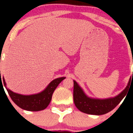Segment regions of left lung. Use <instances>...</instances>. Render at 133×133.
<instances>
[{
  "label": "left lung",
  "mask_w": 133,
  "mask_h": 133,
  "mask_svg": "<svg viewBox=\"0 0 133 133\" xmlns=\"http://www.w3.org/2000/svg\"><path fill=\"white\" fill-rule=\"evenodd\" d=\"M73 82V100L78 109L89 115H101L110 112L120 104L127 94L131 84V79L125 89L121 93L115 97L107 99H95L88 97L76 82L75 80Z\"/></svg>",
  "instance_id": "obj_1"
}]
</instances>
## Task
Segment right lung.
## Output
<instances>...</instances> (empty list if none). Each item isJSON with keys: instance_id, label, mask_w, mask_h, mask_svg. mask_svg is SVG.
I'll return each mask as SVG.
<instances>
[{"instance_id": "obj_1", "label": "right lung", "mask_w": 133, "mask_h": 133, "mask_svg": "<svg viewBox=\"0 0 133 133\" xmlns=\"http://www.w3.org/2000/svg\"><path fill=\"white\" fill-rule=\"evenodd\" d=\"M65 78V77H61L55 79L49 83V85L43 91L31 95H23L11 91L6 87V82L4 77L3 83L5 88L7 89L9 96L16 105L22 109L27 111H38L44 110L48 106L51 100L54 91L58 84Z\"/></svg>"}]
</instances>
